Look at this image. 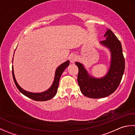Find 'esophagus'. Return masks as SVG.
<instances>
[{
    "label": "esophagus",
    "instance_id": "1",
    "mask_svg": "<svg viewBox=\"0 0 135 135\" xmlns=\"http://www.w3.org/2000/svg\"><path fill=\"white\" fill-rule=\"evenodd\" d=\"M70 60L71 63H74L76 61V56L74 54H72L70 56Z\"/></svg>",
    "mask_w": 135,
    "mask_h": 135
}]
</instances>
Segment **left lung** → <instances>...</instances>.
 <instances>
[{
  "instance_id": "8db88e82",
  "label": "left lung",
  "mask_w": 135,
  "mask_h": 135,
  "mask_svg": "<svg viewBox=\"0 0 135 135\" xmlns=\"http://www.w3.org/2000/svg\"><path fill=\"white\" fill-rule=\"evenodd\" d=\"M106 39L100 43L110 49L111 61L110 70L103 78L97 79L89 75L81 63L76 62L78 67V83L84 96L99 99L110 95L118 88L125 70V59L121 44L112 31L108 29L105 33Z\"/></svg>"
}]
</instances>
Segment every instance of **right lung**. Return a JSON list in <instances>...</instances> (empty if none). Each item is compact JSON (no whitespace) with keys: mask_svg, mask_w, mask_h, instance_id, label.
<instances>
[{"mask_svg":"<svg viewBox=\"0 0 135 135\" xmlns=\"http://www.w3.org/2000/svg\"><path fill=\"white\" fill-rule=\"evenodd\" d=\"M69 61H67L66 62L62 63V64L60 65L59 67L57 68L55 73V78H54L52 85H51V86L49 89L47 90L44 91V92L39 93H34L28 92V91H27L24 90V89H22L18 85V84H17V82L15 79V77H14L13 67H12V74L14 82L15 83L16 86L18 88L19 91L25 96L29 97V98L33 100H35V101H47V100L52 99L56 94L57 89H58L59 86L60 77H61V75L62 73H63V71H64V70L68 65H69Z\"/></svg>","mask_w":135,"mask_h":135,"instance_id":"right-lung-1","label":"right lung"}]
</instances>
